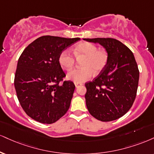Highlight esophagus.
<instances>
[{
  "label": "esophagus",
  "mask_w": 154,
  "mask_h": 154,
  "mask_svg": "<svg viewBox=\"0 0 154 154\" xmlns=\"http://www.w3.org/2000/svg\"><path fill=\"white\" fill-rule=\"evenodd\" d=\"M75 85L76 88H78V87L81 86V85H82V83H75Z\"/></svg>",
  "instance_id": "1"
}]
</instances>
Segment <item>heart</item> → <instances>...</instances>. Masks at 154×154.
I'll return each instance as SVG.
<instances>
[{
  "label": "heart",
  "instance_id": "1",
  "mask_svg": "<svg viewBox=\"0 0 154 154\" xmlns=\"http://www.w3.org/2000/svg\"><path fill=\"white\" fill-rule=\"evenodd\" d=\"M77 58H84L82 61V68L74 69L67 73L66 77L75 83H82L90 79L95 73H100L108 62V53L104 49H97L95 44L82 42L72 49ZM60 65L66 70L72 69L75 64V58L69 50H64L59 57Z\"/></svg>",
  "mask_w": 154,
  "mask_h": 154
}]
</instances>
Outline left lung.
<instances>
[{"mask_svg": "<svg viewBox=\"0 0 154 154\" xmlns=\"http://www.w3.org/2000/svg\"><path fill=\"white\" fill-rule=\"evenodd\" d=\"M99 43L108 53V62L92 81L85 83L88 110L96 119L108 122L124 116L136 99L139 70L132 51L112 38H84Z\"/></svg>", "mask_w": 154, "mask_h": 154, "instance_id": "left-lung-1", "label": "left lung"}]
</instances>
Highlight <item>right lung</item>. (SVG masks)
<instances>
[{"mask_svg":"<svg viewBox=\"0 0 154 154\" xmlns=\"http://www.w3.org/2000/svg\"><path fill=\"white\" fill-rule=\"evenodd\" d=\"M79 38L43 36L23 50L14 78L16 95L29 117L44 124L57 121L69 110L75 84L64 81L60 54Z\"/></svg>","mask_w":154,"mask_h":154,"instance_id":"add662e5","label":"right lung"}]
</instances>
